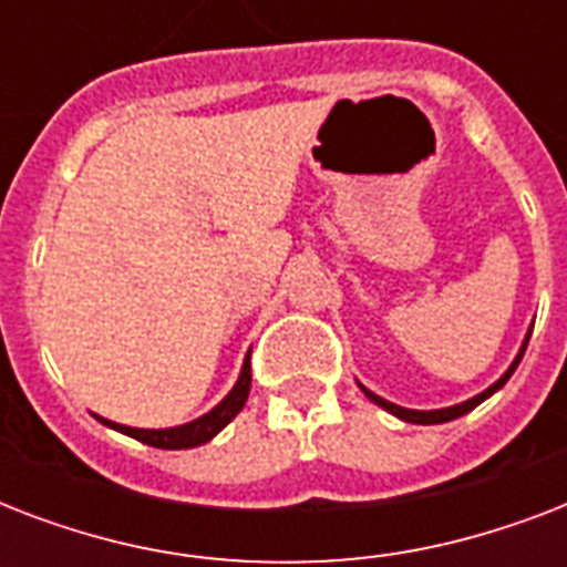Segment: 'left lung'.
Instances as JSON below:
<instances>
[{
  "label": "left lung",
  "mask_w": 567,
  "mask_h": 567,
  "mask_svg": "<svg viewBox=\"0 0 567 567\" xmlns=\"http://www.w3.org/2000/svg\"><path fill=\"white\" fill-rule=\"evenodd\" d=\"M527 341H529V336L524 338V344H520V353L515 355V362L509 364V371L503 373V377L497 379V382H494L492 388H485L483 394L471 396V400H465V403L447 405V409H432V412H421V409H403V405L388 403V400H382V396H379V394H373V391H368V388H364L362 382H359V388H362L364 396H368V400H373V403L382 405L385 412H391V414H394V417H400V421H405V423H447V421H456V417H462V414H467V412H471V409H476V405L483 403V400H488V396H492L494 391H501V388L506 385V379H509L512 373H515V368H518L520 359H524V350H527Z\"/></svg>",
  "instance_id": "obj_1"
}]
</instances>
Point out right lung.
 Returning <instances> with one entry per match:
<instances>
[{
  "label": "right lung",
  "instance_id": "obj_1",
  "mask_svg": "<svg viewBox=\"0 0 567 567\" xmlns=\"http://www.w3.org/2000/svg\"><path fill=\"white\" fill-rule=\"evenodd\" d=\"M249 382H252V373H249V355L244 359V368H240V377L235 382L229 394L223 396L220 403L214 405L212 412L203 414V417H196L190 423H182V426H171V430H135V426H123V423L105 421L96 414V421L111 426V430L123 432V435H132V439L144 441L150 447H162V450H188V447H199L205 441H212L217 432L226 426V423L235 417V414L244 409L249 396Z\"/></svg>",
  "mask_w": 567,
  "mask_h": 567
}]
</instances>
